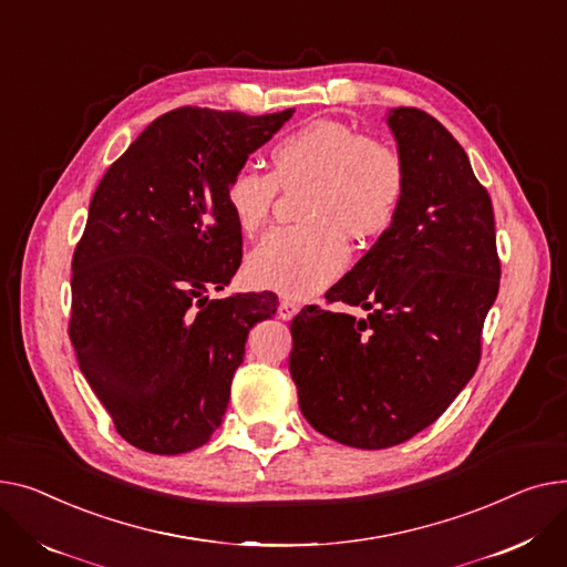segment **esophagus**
<instances>
[{"instance_id": "34e87169", "label": "esophagus", "mask_w": 567, "mask_h": 567, "mask_svg": "<svg viewBox=\"0 0 567 567\" xmlns=\"http://www.w3.org/2000/svg\"><path fill=\"white\" fill-rule=\"evenodd\" d=\"M299 307L295 302H290V299H281L279 302V318L281 320H292L297 316Z\"/></svg>"}]
</instances>
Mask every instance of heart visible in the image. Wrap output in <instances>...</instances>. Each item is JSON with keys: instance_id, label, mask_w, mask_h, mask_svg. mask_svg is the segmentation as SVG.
I'll return each mask as SVG.
<instances>
[{"instance_id": "b5f03b06", "label": "heart", "mask_w": 567, "mask_h": 567, "mask_svg": "<svg viewBox=\"0 0 567 567\" xmlns=\"http://www.w3.org/2000/svg\"><path fill=\"white\" fill-rule=\"evenodd\" d=\"M272 174L251 166L233 172L226 206L233 221L254 233L268 219L277 187L305 185V224L275 228L249 254V279L288 297H311L334 281L348 262L346 238L369 243L393 224L405 196V164L389 144L359 130L316 121L270 151Z\"/></svg>"}]
</instances>
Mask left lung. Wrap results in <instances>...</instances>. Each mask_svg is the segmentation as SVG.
<instances>
[{"label": "left lung", "mask_w": 567, "mask_h": 567, "mask_svg": "<svg viewBox=\"0 0 567 567\" xmlns=\"http://www.w3.org/2000/svg\"><path fill=\"white\" fill-rule=\"evenodd\" d=\"M386 125L405 164L393 224L327 302L290 324V375L299 410L324 437L378 451L435 423L478 369L481 331L498 292L487 189L451 132L414 107Z\"/></svg>", "instance_id": "8db88e82"}]
</instances>
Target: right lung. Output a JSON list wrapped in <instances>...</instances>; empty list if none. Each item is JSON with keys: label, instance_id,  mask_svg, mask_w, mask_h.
Wrapping results in <instances>:
<instances>
[{"label": "right lung", "instance_id": "obj_1", "mask_svg": "<svg viewBox=\"0 0 567 567\" xmlns=\"http://www.w3.org/2000/svg\"><path fill=\"white\" fill-rule=\"evenodd\" d=\"M295 110L181 107L100 181L73 256L71 343L118 435L155 455L204 446L228 408L249 329L272 292L210 299L243 260L226 183Z\"/></svg>", "mask_w": 567, "mask_h": 567}]
</instances>
